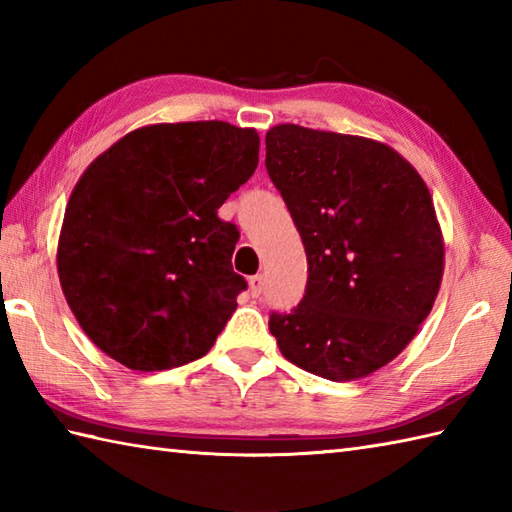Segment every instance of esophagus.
Segmentation results:
<instances>
[{
	"label": "esophagus",
	"mask_w": 512,
	"mask_h": 512,
	"mask_svg": "<svg viewBox=\"0 0 512 512\" xmlns=\"http://www.w3.org/2000/svg\"><path fill=\"white\" fill-rule=\"evenodd\" d=\"M248 290L253 297H259L264 290V275H253L248 279Z\"/></svg>",
	"instance_id": "34e87169"
}]
</instances>
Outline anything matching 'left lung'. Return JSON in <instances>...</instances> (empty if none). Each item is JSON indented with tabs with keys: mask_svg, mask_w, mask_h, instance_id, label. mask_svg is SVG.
Wrapping results in <instances>:
<instances>
[{
	"mask_svg": "<svg viewBox=\"0 0 512 512\" xmlns=\"http://www.w3.org/2000/svg\"><path fill=\"white\" fill-rule=\"evenodd\" d=\"M266 169L308 255L292 314H273L279 352L347 383L405 350L436 303L444 237L422 176L374 138L281 123L266 132Z\"/></svg>",
	"mask_w": 512,
	"mask_h": 512,
	"instance_id": "left-lung-1",
	"label": "left lung"
}]
</instances>
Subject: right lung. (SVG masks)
I'll return each instance as SVG.
<instances>
[{"label":"right lung","mask_w":512,"mask_h":512,"mask_svg":"<svg viewBox=\"0 0 512 512\" xmlns=\"http://www.w3.org/2000/svg\"><path fill=\"white\" fill-rule=\"evenodd\" d=\"M259 134L224 121L138 127L96 156L65 206L57 273L88 339L134 372L187 365L237 308V228L217 217L253 176Z\"/></svg>","instance_id":"obj_1"}]
</instances>
